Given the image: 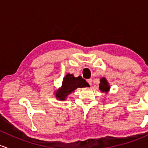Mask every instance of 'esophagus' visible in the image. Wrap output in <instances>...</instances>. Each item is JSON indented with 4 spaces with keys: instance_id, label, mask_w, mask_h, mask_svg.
Masks as SVG:
<instances>
[{
    "instance_id": "34e87169",
    "label": "esophagus",
    "mask_w": 148,
    "mask_h": 148,
    "mask_svg": "<svg viewBox=\"0 0 148 148\" xmlns=\"http://www.w3.org/2000/svg\"><path fill=\"white\" fill-rule=\"evenodd\" d=\"M87 82L89 83V85H92V79H87Z\"/></svg>"
}]
</instances>
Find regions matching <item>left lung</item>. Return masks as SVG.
<instances>
[{"instance_id":"1","label":"left lung","mask_w":148,"mask_h":148,"mask_svg":"<svg viewBox=\"0 0 148 148\" xmlns=\"http://www.w3.org/2000/svg\"><path fill=\"white\" fill-rule=\"evenodd\" d=\"M99 89H100L101 92H108L110 90V86L108 85V83L107 80H106L104 77L101 79V83L100 85H99Z\"/></svg>"}]
</instances>
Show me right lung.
I'll return each mask as SVG.
<instances>
[{"label": "right lung", "mask_w": 148, "mask_h": 148, "mask_svg": "<svg viewBox=\"0 0 148 148\" xmlns=\"http://www.w3.org/2000/svg\"><path fill=\"white\" fill-rule=\"evenodd\" d=\"M89 84L81 76L75 77L73 75L67 74L64 78L62 86L56 92V97L61 101L66 100L69 94L73 92L77 88L89 87Z\"/></svg>", "instance_id": "obj_1"}]
</instances>
